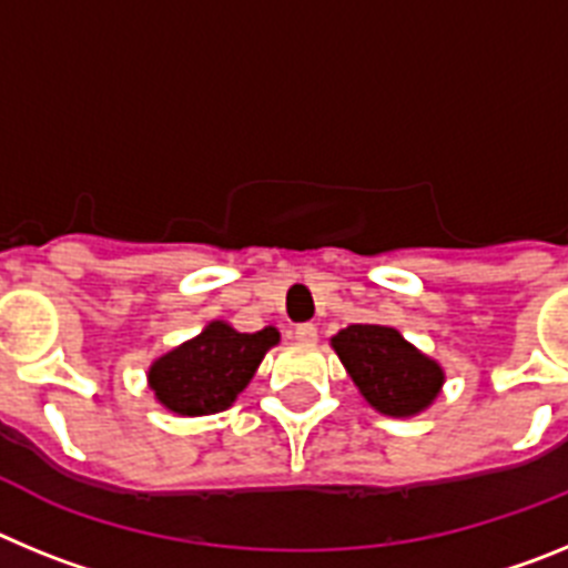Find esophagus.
<instances>
[{"label":"esophagus","mask_w":568,"mask_h":568,"mask_svg":"<svg viewBox=\"0 0 568 568\" xmlns=\"http://www.w3.org/2000/svg\"><path fill=\"white\" fill-rule=\"evenodd\" d=\"M293 338L298 341V344H315V341H318V327H315V324H298Z\"/></svg>","instance_id":"esophagus-1"}]
</instances>
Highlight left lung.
<instances>
[{
    "instance_id": "8db88e82",
    "label": "left lung",
    "mask_w": 568,
    "mask_h": 568,
    "mask_svg": "<svg viewBox=\"0 0 568 568\" xmlns=\"http://www.w3.org/2000/svg\"><path fill=\"white\" fill-rule=\"evenodd\" d=\"M329 344L366 404L381 415L413 418L429 409L444 389V366L395 327L349 324Z\"/></svg>"
}]
</instances>
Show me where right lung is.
Returning <instances> with one entry per match:
<instances>
[{"mask_svg": "<svg viewBox=\"0 0 568 568\" xmlns=\"http://www.w3.org/2000/svg\"><path fill=\"white\" fill-rule=\"evenodd\" d=\"M281 341L275 327L239 333L233 324L215 318L195 338L159 355L148 369V386L155 400L173 415L224 413L235 404L264 355Z\"/></svg>", "mask_w": 568, "mask_h": 568, "instance_id": "obj_1", "label": "right lung"}]
</instances>
